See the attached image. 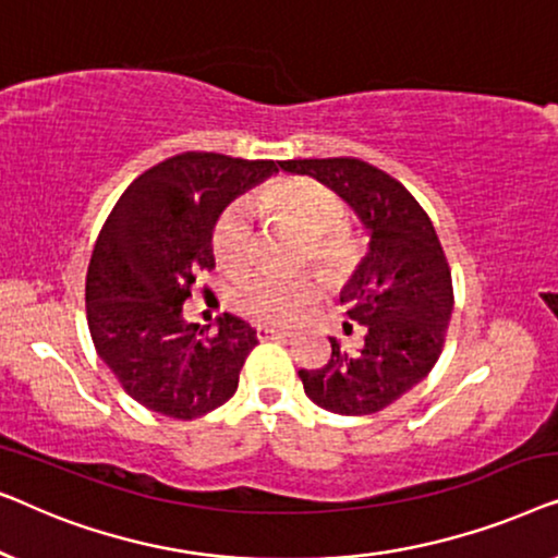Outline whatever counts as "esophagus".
Listing matches in <instances>:
<instances>
[{
	"mask_svg": "<svg viewBox=\"0 0 558 558\" xmlns=\"http://www.w3.org/2000/svg\"><path fill=\"white\" fill-rule=\"evenodd\" d=\"M256 335H258V340H287V338H292V335H289L287 330H279V327H271V325H258Z\"/></svg>",
	"mask_w": 558,
	"mask_h": 558,
	"instance_id": "1",
	"label": "esophagus"
}]
</instances>
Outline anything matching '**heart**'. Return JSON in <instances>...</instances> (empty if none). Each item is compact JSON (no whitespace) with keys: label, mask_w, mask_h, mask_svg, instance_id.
I'll use <instances>...</instances> for the list:
<instances>
[{"label":"heart","mask_w":558,"mask_h":558,"mask_svg":"<svg viewBox=\"0 0 558 558\" xmlns=\"http://www.w3.org/2000/svg\"><path fill=\"white\" fill-rule=\"evenodd\" d=\"M262 203L284 213L302 231H307L310 258L327 271H340L355 258V243L342 228V201L323 182L310 178H284L271 182L262 193ZM251 210L246 203H233L220 213L213 226V254L223 269H243L251 258ZM319 284L310 274L279 277L251 274L239 287L243 312L266 323H287L317 300Z\"/></svg>","instance_id":"heart-1"}]
</instances>
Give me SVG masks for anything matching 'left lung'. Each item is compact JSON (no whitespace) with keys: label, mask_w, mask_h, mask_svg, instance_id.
<instances>
[{"label":"left lung","mask_w":558,"mask_h":558,"mask_svg":"<svg viewBox=\"0 0 558 558\" xmlns=\"http://www.w3.org/2000/svg\"><path fill=\"white\" fill-rule=\"evenodd\" d=\"M281 170L335 190L368 231V254L340 292L365 327L361 350L330 338L325 368L300 371L304 393L342 416L376 414L429 376L445 345L452 274L429 216L414 195L363 159H287Z\"/></svg>","instance_id":"1"}]
</instances>
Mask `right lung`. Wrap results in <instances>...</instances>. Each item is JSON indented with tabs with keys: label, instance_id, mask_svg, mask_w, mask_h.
I'll return each instance as SVG.
<instances>
[{
	"label": "right lung",
	"instance_id": "obj_1",
	"mask_svg": "<svg viewBox=\"0 0 558 558\" xmlns=\"http://www.w3.org/2000/svg\"><path fill=\"white\" fill-rule=\"evenodd\" d=\"M271 159L185 151L140 174L98 233L86 277L96 353L124 391L157 414L197 418L223 407L256 345L246 319L218 317L205 335L182 304L213 269V226L226 205L279 172Z\"/></svg>",
	"mask_w": 558,
	"mask_h": 558
}]
</instances>
